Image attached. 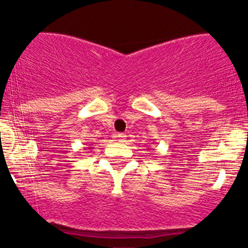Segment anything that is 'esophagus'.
<instances>
[{
  "mask_svg": "<svg viewBox=\"0 0 248 248\" xmlns=\"http://www.w3.org/2000/svg\"><path fill=\"white\" fill-rule=\"evenodd\" d=\"M125 137H126L125 134H118V135H117V138H118V140H119V141H124V139H125Z\"/></svg>",
  "mask_w": 248,
  "mask_h": 248,
  "instance_id": "obj_1",
  "label": "esophagus"
}]
</instances>
